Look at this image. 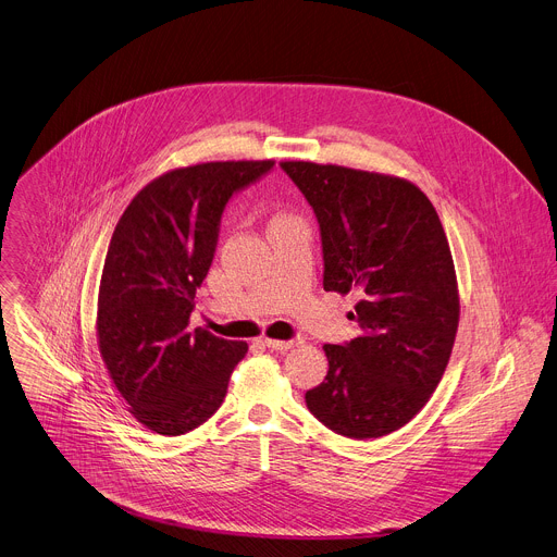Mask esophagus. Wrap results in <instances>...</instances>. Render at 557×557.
<instances>
[{"label": "esophagus", "mask_w": 557, "mask_h": 557, "mask_svg": "<svg viewBox=\"0 0 557 557\" xmlns=\"http://www.w3.org/2000/svg\"><path fill=\"white\" fill-rule=\"evenodd\" d=\"M262 344L271 350H288L293 346H297V339H271V337H264Z\"/></svg>", "instance_id": "esophagus-1"}]
</instances>
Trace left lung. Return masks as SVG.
<instances>
[{
  "instance_id": "1",
  "label": "left lung",
  "mask_w": 557,
  "mask_h": 557,
  "mask_svg": "<svg viewBox=\"0 0 557 557\" xmlns=\"http://www.w3.org/2000/svg\"><path fill=\"white\" fill-rule=\"evenodd\" d=\"M311 205L322 239L324 290H356L362 335L324 344L329 373L307 391L331 431L369 440L413 420L437 388L460 320L442 222L411 182L333 164L282 162Z\"/></svg>"
}]
</instances>
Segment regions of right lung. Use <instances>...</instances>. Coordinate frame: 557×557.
<instances>
[{"label": "right lung", "mask_w": 557, "mask_h": 557, "mask_svg": "<svg viewBox=\"0 0 557 557\" xmlns=\"http://www.w3.org/2000/svg\"><path fill=\"white\" fill-rule=\"evenodd\" d=\"M275 162H209L144 186L109 244L97 299L99 352L131 413L184 435L224 401L248 344L188 329L195 290L215 258L228 199Z\"/></svg>", "instance_id": "add662e5"}]
</instances>
